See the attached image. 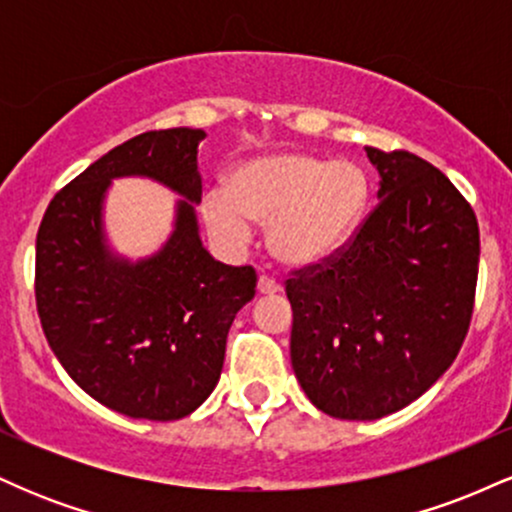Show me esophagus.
<instances>
[{
    "label": "esophagus",
    "mask_w": 512,
    "mask_h": 512,
    "mask_svg": "<svg viewBox=\"0 0 512 512\" xmlns=\"http://www.w3.org/2000/svg\"><path fill=\"white\" fill-rule=\"evenodd\" d=\"M257 291L264 293V296H272V293H279L281 291V286H279V281L272 279V276L262 274L260 279H257Z\"/></svg>",
    "instance_id": "34e87169"
}]
</instances>
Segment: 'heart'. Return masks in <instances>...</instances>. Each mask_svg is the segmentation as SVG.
<instances>
[{
  "instance_id": "heart-1",
  "label": "heart",
  "mask_w": 512,
  "mask_h": 512,
  "mask_svg": "<svg viewBox=\"0 0 512 512\" xmlns=\"http://www.w3.org/2000/svg\"><path fill=\"white\" fill-rule=\"evenodd\" d=\"M370 178L356 161L281 151L252 158L231 173L226 190L202 199L211 236L243 248L250 223H269V248L284 264L330 260L366 219Z\"/></svg>"
}]
</instances>
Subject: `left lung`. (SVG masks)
<instances>
[{"instance_id":"8db88e82","label":"left lung","mask_w":512,"mask_h":512,"mask_svg":"<svg viewBox=\"0 0 512 512\" xmlns=\"http://www.w3.org/2000/svg\"><path fill=\"white\" fill-rule=\"evenodd\" d=\"M366 154L380 202L337 255L286 281L298 383L349 421L404 409L452 366L479 274V223L460 190L409 151Z\"/></svg>"}]
</instances>
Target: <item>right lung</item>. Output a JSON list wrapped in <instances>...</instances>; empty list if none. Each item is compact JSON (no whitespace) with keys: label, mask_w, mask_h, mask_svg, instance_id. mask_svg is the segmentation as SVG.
Returning a JSON list of instances; mask_svg holds the SVG:
<instances>
[{"label":"right lung","mask_w":512,"mask_h":512,"mask_svg":"<svg viewBox=\"0 0 512 512\" xmlns=\"http://www.w3.org/2000/svg\"><path fill=\"white\" fill-rule=\"evenodd\" d=\"M202 129L144 132L91 163L45 209L35 240V305L50 349L81 390L149 421L192 414L221 378L233 317L252 301L250 264L216 262L197 233ZM146 174L186 199L161 253L129 265L104 248L109 180Z\"/></svg>","instance_id":"1"}]
</instances>
